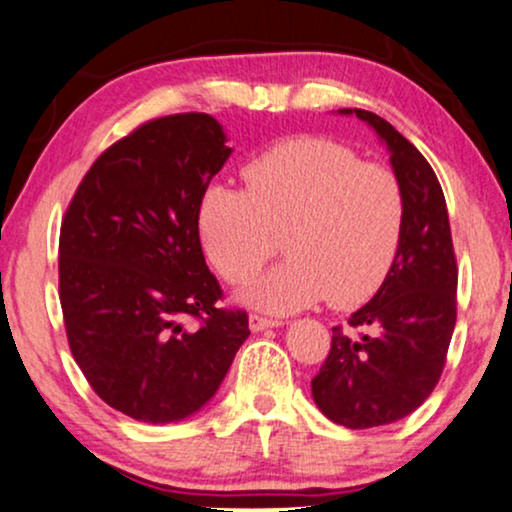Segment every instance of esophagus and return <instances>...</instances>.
Listing matches in <instances>:
<instances>
[{"mask_svg":"<svg viewBox=\"0 0 512 512\" xmlns=\"http://www.w3.org/2000/svg\"><path fill=\"white\" fill-rule=\"evenodd\" d=\"M248 322H250V329H253V331H264V329H271V327H278L280 325L278 320L264 318V315H257V313L250 315Z\"/></svg>","mask_w":512,"mask_h":512,"instance_id":"esophagus-1","label":"esophagus"}]
</instances>
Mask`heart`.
Returning a JSON list of instances; mask_svg holds the SVG:
<instances>
[{"mask_svg": "<svg viewBox=\"0 0 512 512\" xmlns=\"http://www.w3.org/2000/svg\"><path fill=\"white\" fill-rule=\"evenodd\" d=\"M243 181L246 190L208 185L197 218L206 255L229 283L253 278L280 234L287 257L241 292L246 304L292 313L327 297L352 308L380 290L406 225L394 171L343 143L301 136L253 157Z\"/></svg>", "mask_w": 512, "mask_h": 512, "instance_id": "obj_1", "label": "heart"}]
</instances>
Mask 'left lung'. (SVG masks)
<instances>
[{
	"label": "left lung",
	"instance_id": "1",
	"mask_svg": "<svg viewBox=\"0 0 512 512\" xmlns=\"http://www.w3.org/2000/svg\"><path fill=\"white\" fill-rule=\"evenodd\" d=\"M376 129L406 197V225L392 271L350 315L362 329H331V350L311 380L313 401L348 429L392 424L434 392L457 322V262L441 183L420 150L380 115L341 109Z\"/></svg>",
	"mask_w": 512,
	"mask_h": 512
}]
</instances>
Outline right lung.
<instances>
[{
	"mask_svg": "<svg viewBox=\"0 0 512 512\" xmlns=\"http://www.w3.org/2000/svg\"><path fill=\"white\" fill-rule=\"evenodd\" d=\"M213 115L150 120L92 164L60 229V304L92 390L139 422L204 408L250 336L199 241V199L232 148ZM199 319L200 327H184Z\"/></svg>",
	"mask_w": 512,
	"mask_h": 512,
	"instance_id": "1",
	"label": "right lung"
}]
</instances>
